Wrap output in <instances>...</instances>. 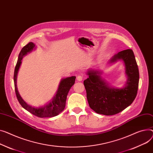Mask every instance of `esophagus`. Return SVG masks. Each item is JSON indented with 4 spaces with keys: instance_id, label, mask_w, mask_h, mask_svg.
Here are the masks:
<instances>
[{
    "instance_id": "34e87169",
    "label": "esophagus",
    "mask_w": 153,
    "mask_h": 153,
    "mask_svg": "<svg viewBox=\"0 0 153 153\" xmlns=\"http://www.w3.org/2000/svg\"><path fill=\"white\" fill-rule=\"evenodd\" d=\"M77 79L78 81H82L83 79V76H78L77 77Z\"/></svg>"
}]
</instances>
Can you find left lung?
Masks as SVG:
<instances>
[{
    "instance_id": "8db88e82",
    "label": "left lung",
    "mask_w": 153,
    "mask_h": 153,
    "mask_svg": "<svg viewBox=\"0 0 153 153\" xmlns=\"http://www.w3.org/2000/svg\"><path fill=\"white\" fill-rule=\"evenodd\" d=\"M118 59L123 60L126 66L128 80L124 88H110L101 79L97 71H89L88 78L84 81L88 105L98 114L106 116L117 114L130 106L137 97L139 71L133 51L131 49L121 51L110 62Z\"/></svg>"
}]
</instances>
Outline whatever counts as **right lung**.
I'll return each instance as SVG.
<instances>
[{
    "mask_svg": "<svg viewBox=\"0 0 153 153\" xmlns=\"http://www.w3.org/2000/svg\"><path fill=\"white\" fill-rule=\"evenodd\" d=\"M34 47L35 45L33 42H29L27 45L22 48L21 52H20L19 54L14 72V85L16 96L22 106L34 116L41 118L54 117L59 114L65 109L67 95L70 88L75 83L76 77L72 76L67 77L61 81L56 96L49 104L39 108H36L27 105L25 102V101L22 98V97H20L18 91L16 87V76L19 68L22 63L21 61L23 58V56L26 55L27 52H29L33 50Z\"/></svg>",
    "mask_w": 153,
    "mask_h": 153,
    "instance_id": "add662e5",
    "label": "right lung"
}]
</instances>
